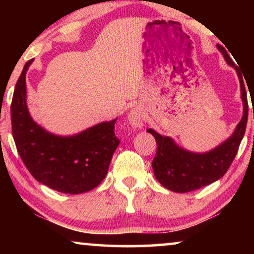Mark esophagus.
Wrapping results in <instances>:
<instances>
[{"instance_id": "esophagus-1", "label": "esophagus", "mask_w": 254, "mask_h": 254, "mask_svg": "<svg viewBox=\"0 0 254 254\" xmlns=\"http://www.w3.org/2000/svg\"><path fill=\"white\" fill-rule=\"evenodd\" d=\"M129 123L131 127L134 128H140L143 126V118H142V114L140 111L133 110L129 114Z\"/></svg>"}]
</instances>
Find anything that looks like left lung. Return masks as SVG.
<instances>
[{"label":"left lung","mask_w":254,"mask_h":254,"mask_svg":"<svg viewBox=\"0 0 254 254\" xmlns=\"http://www.w3.org/2000/svg\"><path fill=\"white\" fill-rule=\"evenodd\" d=\"M217 48L224 55L225 61L237 70L239 82H241L244 113L231 137L215 148L214 150L206 154H194V152L184 150L176 145L170 137L162 136L149 128L147 131L154 135L156 143H157V150L152 161V170H154L155 177L165 189L172 192H190L222 178L237 155L239 144L245 134L249 103L243 76L225 48L221 45H217Z\"/></svg>","instance_id":"obj_1"}]
</instances>
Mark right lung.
I'll return each mask as SVG.
<instances>
[{"instance_id": "add662e5", "label": "right lung", "mask_w": 254, "mask_h": 254, "mask_svg": "<svg viewBox=\"0 0 254 254\" xmlns=\"http://www.w3.org/2000/svg\"><path fill=\"white\" fill-rule=\"evenodd\" d=\"M32 61L24 65L10 109L17 151L33 178L50 189L69 194L91 190L105 178L120 143L114 133L117 119L69 137L47 133L32 120L26 106L25 75Z\"/></svg>"}]
</instances>
